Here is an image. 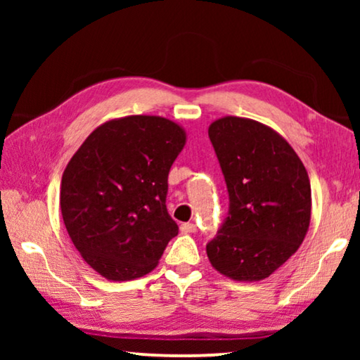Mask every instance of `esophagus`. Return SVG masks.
I'll list each match as a JSON object with an SVG mask.
<instances>
[{
	"label": "esophagus",
	"mask_w": 360,
	"mask_h": 360,
	"mask_svg": "<svg viewBox=\"0 0 360 360\" xmlns=\"http://www.w3.org/2000/svg\"><path fill=\"white\" fill-rule=\"evenodd\" d=\"M181 233H195L196 231V226L193 223H184L180 226Z\"/></svg>",
	"instance_id": "obj_1"
}]
</instances>
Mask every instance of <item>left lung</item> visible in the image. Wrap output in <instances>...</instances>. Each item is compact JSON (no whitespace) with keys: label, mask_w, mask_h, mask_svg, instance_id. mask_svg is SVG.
Masks as SVG:
<instances>
[{"label":"left lung","mask_w":360,"mask_h":360,"mask_svg":"<svg viewBox=\"0 0 360 360\" xmlns=\"http://www.w3.org/2000/svg\"><path fill=\"white\" fill-rule=\"evenodd\" d=\"M229 193V214L206 245L213 267L238 282L272 275L302 245L311 186L297 152L262 122L224 116L208 127Z\"/></svg>","instance_id":"1"}]
</instances>
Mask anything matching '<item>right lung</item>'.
I'll use <instances>...</instances> for the list:
<instances>
[{"mask_svg":"<svg viewBox=\"0 0 360 360\" xmlns=\"http://www.w3.org/2000/svg\"><path fill=\"white\" fill-rule=\"evenodd\" d=\"M186 132L162 116H124L98 126L62 175L60 210L83 260L101 277H144L179 226L165 206L169 172Z\"/></svg>","mask_w":360,"mask_h":360,"instance_id":"1","label":"right lung"}]
</instances>
